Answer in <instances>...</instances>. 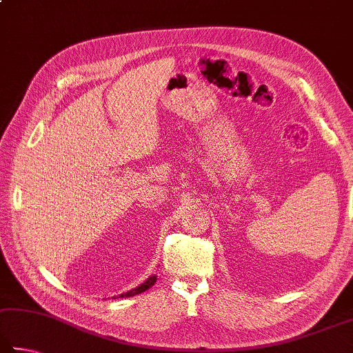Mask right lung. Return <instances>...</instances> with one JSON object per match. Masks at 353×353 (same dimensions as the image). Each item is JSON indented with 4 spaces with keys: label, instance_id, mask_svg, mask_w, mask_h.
<instances>
[{
    "label": "right lung",
    "instance_id": "obj_1",
    "mask_svg": "<svg viewBox=\"0 0 353 353\" xmlns=\"http://www.w3.org/2000/svg\"><path fill=\"white\" fill-rule=\"evenodd\" d=\"M156 279H157V276L156 274H152V276H150L148 279L145 281V283H142L140 284L139 287H136V288H132V290H130V292H126V293H121V294H119L120 298H130V296H134V294H139V293H143L145 290H148L150 287H152L154 285V283H156Z\"/></svg>",
    "mask_w": 353,
    "mask_h": 353
}]
</instances>
